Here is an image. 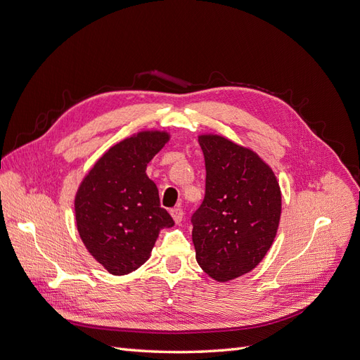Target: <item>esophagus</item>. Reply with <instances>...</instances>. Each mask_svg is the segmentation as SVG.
Masks as SVG:
<instances>
[{"mask_svg":"<svg viewBox=\"0 0 360 360\" xmlns=\"http://www.w3.org/2000/svg\"><path fill=\"white\" fill-rule=\"evenodd\" d=\"M171 216H172V219H174V222L176 224H180L181 222V219H183V210L180 209V207H176V209H171Z\"/></svg>","mask_w":360,"mask_h":360,"instance_id":"1","label":"esophagus"}]
</instances>
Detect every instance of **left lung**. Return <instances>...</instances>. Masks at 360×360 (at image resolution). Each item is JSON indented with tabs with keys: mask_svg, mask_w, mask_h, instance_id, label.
Segmentation results:
<instances>
[{
	"mask_svg": "<svg viewBox=\"0 0 360 360\" xmlns=\"http://www.w3.org/2000/svg\"><path fill=\"white\" fill-rule=\"evenodd\" d=\"M205 197L192 216L200 267L217 282L255 269L274 243L281 219V188L274 169L254 150L222 135L202 134Z\"/></svg>",
	"mask_w": 360,
	"mask_h": 360,
	"instance_id": "obj_1",
	"label": "left lung"
}]
</instances>
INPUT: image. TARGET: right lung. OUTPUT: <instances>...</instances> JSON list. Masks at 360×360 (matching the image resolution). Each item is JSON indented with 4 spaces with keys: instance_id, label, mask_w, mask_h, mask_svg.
Returning a JSON list of instances; mask_svg holds the SVG:
<instances>
[{
    "instance_id": "right-lung-1",
    "label": "right lung",
    "mask_w": 360,
    "mask_h": 360,
    "mask_svg": "<svg viewBox=\"0 0 360 360\" xmlns=\"http://www.w3.org/2000/svg\"><path fill=\"white\" fill-rule=\"evenodd\" d=\"M171 135L141 130L96 160L75 195L76 228L90 255L111 275L132 274L151 255L159 231L172 226L147 165Z\"/></svg>"
}]
</instances>
